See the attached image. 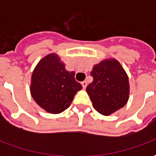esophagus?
Instances as JSON below:
<instances>
[{
	"label": "esophagus",
	"instance_id": "esophagus-1",
	"mask_svg": "<svg viewBox=\"0 0 156 156\" xmlns=\"http://www.w3.org/2000/svg\"><path fill=\"white\" fill-rule=\"evenodd\" d=\"M87 85H88V83L86 81H83L82 82V86H83V88H86V87H87Z\"/></svg>",
	"mask_w": 156,
	"mask_h": 156
}]
</instances>
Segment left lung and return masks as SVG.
Masks as SVG:
<instances>
[{
	"label": "left lung",
	"instance_id": "left-lung-1",
	"mask_svg": "<svg viewBox=\"0 0 156 156\" xmlns=\"http://www.w3.org/2000/svg\"><path fill=\"white\" fill-rule=\"evenodd\" d=\"M94 80L86 91L93 107L103 115H110L127 104L129 98V78L122 65L115 58L95 64L91 72Z\"/></svg>",
	"mask_w": 156,
	"mask_h": 156
}]
</instances>
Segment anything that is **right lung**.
<instances>
[{"mask_svg": "<svg viewBox=\"0 0 156 156\" xmlns=\"http://www.w3.org/2000/svg\"><path fill=\"white\" fill-rule=\"evenodd\" d=\"M74 72L66 70L56 53L39 61L32 74L30 92L37 105L50 114H60L70 106L82 85L75 80Z\"/></svg>", "mask_w": 156, "mask_h": 156, "instance_id": "add662e5", "label": "right lung"}]
</instances>
